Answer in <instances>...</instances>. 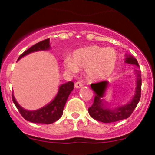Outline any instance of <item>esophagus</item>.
Wrapping results in <instances>:
<instances>
[{
    "instance_id": "1",
    "label": "esophagus",
    "mask_w": 155,
    "mask_h": 155,
    "mask_svg": "<svg viewBox=\"0 0 155 155\" xmlns=\"http://www.w3.org/2000/svg\"><path fill=\"white\" fill-rule=\"evenodd\" d=\"M83 86V84L81 82H76L75 83V87L76 88H79V87H82Z\"/></svg>"
}]
</instances>
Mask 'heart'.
<instances>
[{
	"mask_svg": "<svg viewBox=\"0 0 155 155\" xmlns=\"http://www.w3.org/2000/svg\"><path fill=\"white\" fill-rule=\"evenodd\" d=\"M117 61L114 49L92 45L76 50L73 58L67 57L64 63L65 68L72 73H77L79 69H87L92 79H104L111 74Z\"/></svg>",
	"mask_w": 155,
	"mask_h": 155,
	"instance_id": "b5f03b06",
	"label": "heart"
}]
</instances>
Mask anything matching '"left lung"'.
Segmentation results:
<instances>
[{
  "mask_svg": "<svg viewBox=\"0 0 155 155\" xmlns=\"http://www.w3.org/2000/svg\"><path fill=\"white\" fill-rule=\"evenodd\" d=\"M125 62L139 67V64L136 58L131 56H127ZM135 71L137 73V87L135 95L134 96L131 102L128 104L114 109L107 108L102 103V98L103 97L108 82L106 81H102L91 84V88L96 94L94 103L88 108L89 114L92 118L102 123H110L127 119L131 116L135 107L137 105L141 97V72L139 70H135Z\"/></svg>",
  "mask_w": 155,
  "mask_h": 155,
  "instance_id": "left-lung-1",
  "label": "left lung"
}]
</instances>
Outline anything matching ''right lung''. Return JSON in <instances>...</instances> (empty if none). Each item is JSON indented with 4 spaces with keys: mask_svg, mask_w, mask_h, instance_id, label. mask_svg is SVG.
Listing matches in <instances>:
<instances>
[{
    "mask_svg": "<svg viewBox=\"0 0 155 155\" xmlns=\"http://www.w3.org/2000/svg\"><path fill=\"white\" fill-rule=\"evenodd\" d=\"M50 48V38H47L35 44L33 46L29 48L28 50L24 51L18 57V60H19L26 55H28L30 53L40 51V50H47ZM73 87H74V83L73 82H68L65 84H61L59 87V90H58V94H57L55 99L46 106L36 110H31L30 111V110H27L23 108L22 107H21L19 104L16 102L13 94L12 101L18 111L21 114V116L26 120L30 121L31 123L51 124V123L57 121L62 116L63 110H64V105L66 104L67 99H68L71 91L73 90Z\"/></svg>",
    "mask_w": 155,
    "mask_h": 155,
    "instance_id": "obj_1",
    "label": "right lung"
}]
</instances>
